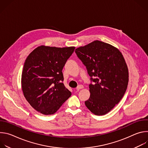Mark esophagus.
Instances as JSON below:
<instances>
[{
  "label": "esophagus",
  "mask_w": 148,
  "mask_h": 148,
  "mask_svg": "<svg viewBox=\"0 0 148 148\" xmlns=\"http://www.w3.org/2000/svg\"><path fill=\"white\" fill-rule=\"evenodd\" d=\"M84 88V87L82 86V85H79V86H78L77 88H76V90H77V91H79L80 89H82V88Z\"/></svg>",
  "instance_id": "obj_1"
}]
</instances>
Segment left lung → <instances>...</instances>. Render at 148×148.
I'll return each instance as SVG.
<instances>
[{
  "instance_id": "1",
  "label": "left lung",
  "mask_w": 148,
  "mask_h": 148,
  "mask_svg": "<svg viewBox=\"0 0 148 148\" xmlns=\"http://www.w3.org/2000/svg\"><path fill=\"white\" fill-rule=\"evenodd\" d=\"M75 52L95 82L89 86L86 107L96 115H105L119 103L128 87L129 72L124 57L117 48L99 40L79 47Z\"/></svg>"
}]
</instances>
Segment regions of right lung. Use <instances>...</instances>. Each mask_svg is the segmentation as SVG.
Listing matches in <instances>:
<instances>
[{
  "mask_svg": "<svg viewBox=\"0 0 148 148\" xmlns=\"http://www.w3.org/2000/svg\"><path fill=\"white\" fill-rule=\"evenodd\" d=\"M74 49L42 45L26 58L21 79L22 91L31 106L41 114H54L71 96L61 82L62 70Z\"/></svg>",
  "mask_w": 148,
  "mask_h": 148,
  "instance_id": "1",
  "label": "right lung"
}]
</instances>
